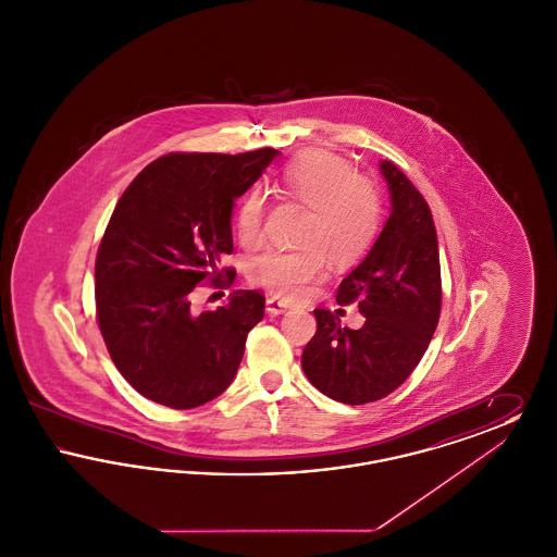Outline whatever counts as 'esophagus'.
Segmentation results:
<instances>
[{
    "instance_id": "1",
    "label": "esophagus",
    "mask_w": 557,
    "mask_h": 557,
    "mask_svg": "<svg viewBox=\"0 0 557 557\" xmlns=\"http://www.w3.org/2000/svg\"><path fill=\"white\" fill-rule=\"evenodd\" d=\"M288 309H290V302H288V300L275 298V296L267 298V313H269V315H282V313L288 311Z\"/></svg>"
}]
</instances>
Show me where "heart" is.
I'll return each mask as SVG.
<instances>
[{
	"label": "heart",
	"mask_w": 557,
	"mask_h": 557,
	"mask_svg": "<svg viewBox=\"0 0 557 557\" xmlns=\"http://www.w3.org/2000/svg\"><path fill=\"white\" fill-rule=\"evenodd\" d=\"M280 189L309 207L296 248H269L257 255L248 275L257 286L286 298H298L311 288L325 269L327 255L334 263L357 261L377 234L382 219L380 191L370 177L352 173L348 160L309 148L286 162L277 177ZM265 196L248 191L236 212V232L244 246L263 238Z\"/></svg>",
	"instance_id": "b5f03b06"
}]
</instances>
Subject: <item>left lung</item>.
Instances as JSON below:
<instances>
[{
    "instance_id": "left-lung-1",
    "label": "left lung",
    "mask_w": 557,
    "mask_h": 557,
    "mask_svg": "<svg viewBox=\"0 0 557 557\" xmlns=\"http://www.w3.org/2000/svg\"><path fill=\"white\" fill-rule=\"evenodd\" d=\"M380 169L391 189V216L336 294L338 305L357 302L366 323L350 330L332 311L315 309L318 332L300 357L319 393L346 405L397 391L424 357L441 318V261L430 207L395 162L382 160Z\"/></svg>"
}]
</instances>
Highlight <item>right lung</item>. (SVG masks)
Listing matches in <instances>:
<instances>
[{
  "mask_svg": "<svg viewBox=\"0 0 557 557\" xmlns=\"http://www.w3.org/2000/svg\"><path fill=\"white\" fill-rule=\"evenodd\" d=\"M277 150L169 152L119 198L96 257V318L110 359L133 388L171 409L219 397L234 380L265 296L238 290L196 315L191 292L230 288L234 200Z\"/></svg>",
  "mask_w": 557,
  "mask_h": 557,
  "instance_id": "1",
  "label": "right lung"
}]
</instances>
